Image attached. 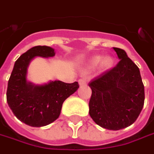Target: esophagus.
<instances>
[{
    "mask_svg": "<svg viewBox=\"0 0 154 154\" xmlns=\"http://www.w3.org/2000/svg\"><path fill=\"white\" fill-rule=\"evenodd\" d=\"M78 84L80 86H84L86 84V79L85 78H80L79 80H78Z\"/></svg>",
    "mask_w": 154,
    "mask_h": 154,
    "instance_id": "1",
    "label": "esophagus"
}]
</instances>
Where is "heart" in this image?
Returning a JSON list of instances; mask_svg holds the SVG:
<instances>
[{
	"label": "heart",
	"mask_w": 154,
	"mask_h": 154,
	"mask_svg": "<svg viewBox=\"0 0 154 154\" xmlns=\"http://www.w3.org/2000/svg\"><path fill=\"white\" fill-rule=\"evenodd\" d=\"M113 63H114V60L110 56L103 57L101 55H96L90 58L88 62V67L95 68L97 65H99V68L102 70H107L113 65Z\"/></svg>",
	"instance_id": "heart-1"
}]
</instances>
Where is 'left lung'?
Returning <instances> with one entry per match:
<instances>
[{
    "label": "left lung",
    "instance_id": "left-lung-1",
    "mask_svg": "<svg viewBox=\"0 0 154 154\" xmlns=\"http://www.w3.org/2000/svg\"><path fill=\"white\" fill-rule=\"evenodd\" d=\"M119 63L90 83V116L100 127L120 130L134 123L142 110L145 90L138 66L122 49L113 47Z\"/></svg>",
    "mask_w": 154,
    "mask_h": 154
}]
</instances>
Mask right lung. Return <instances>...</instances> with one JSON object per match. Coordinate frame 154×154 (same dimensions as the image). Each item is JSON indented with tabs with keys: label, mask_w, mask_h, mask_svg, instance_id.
Listing matches in <instances>:
<instances>
[{
	"label": "right lung",
	"mask_w": 154,
	"mask_h": 154,
	"mask_svg": "<svg viewBox=\"0 0 154 154\" xmlns=\"http://www.w3.org/2000/svg\"><path fill=\"white\" fill-rule=\"evenodd\" d=\"M54 56V49L50 46L38 45L31 48L15 61L8 80V104L20 122L31 127L39 128L56 121L64 100L79 88L77 82L66 84L55 80L35 84L27 80L28 66L34 57Z\"/></svg>",
	"instance_id": "add662e5"
}]
</instances>
